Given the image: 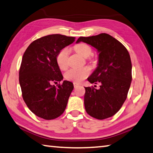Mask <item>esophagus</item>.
<instances>
[{"label":"esophagus","instance_id":"obj_1","mask_svg":"<svg viewBox=\"0 0 153 153\" xmlns=\"http://www.w3.org/2000/svg\"><path fill=\"white\" fill-rule=\"evenodd\" d=\"M74 88H76L77 87V86L79 85V84H78V83H76V82H74Z\"/></svg>","mask_w":153,"mask_h":153}]
</instances>
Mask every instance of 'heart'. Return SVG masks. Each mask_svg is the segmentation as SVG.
<instances>
[{
    "label": "heart",
    "mask_w": 153,
    "mask_h": 153,
    "mask_svg": "<svg viewBox=\"0 0 153 153\" xmlns=\"http://www.w3.org/2000/svg\"><path fill=\"white\" fill-rule=\"evenodd\" d=\"M74 49L83 57L87 58L92 54V49L90 45L81 43L75 45ZM69 54L68 48H64L58 52L56 56L57 63L61 69L64 70L68 68V59ZM90 74V69L88 67L83 68L70 69L65 74V77L69 81L80 82L86 78Z\"/></svg>",
    "instance_id": "b5f03b06"
}]
</instances>
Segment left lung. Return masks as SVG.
Listing matches in <instances>:
<instances>
[{"label":"left lung","mask_w":153,"mask_h":153,"mask_svg":"<svg viewBox=\"0 0 153 153\" xmlns=\"http://www.w3.org/2000/svg\"><path fill=\"white\" fill-rule=\"evenodd\" d=\"M81 41L99 53L98 66L88 81L101 84L98 90L84 87L85 109L91 117L103 120L114 115L126 100L132 82L131 59L123 44L106 33L80 37L76 43Z\"/></svg>","instance_id":"8db88e82"}]
</instances>
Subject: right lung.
Wrapping results in <instances>:
<instances>
[{"mask_svg":"<svg viewBox=\"0 0 153 153\" xmlns=\"http://www.w3.org/2000/svg\"><path fill=\"white\" fill-rule=\"evenodd\" d=\"M75 37L53 34L41 37L30 44L25 51L19 69L22 96L27 107L45 120L59 117L65 111L73 83L63 81L56 61L61 49L70 45Z\"/></svg>","mask_w":153,"mask_h":153,"instance_id":"right-lung-1","label":"right lung"}]
</instances>
